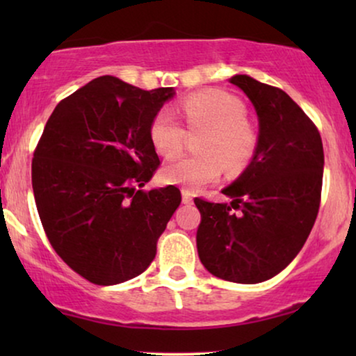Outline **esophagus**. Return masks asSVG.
I'll use <instances>...</instances> for the list:
<instances>
[{"label":"esophagus","mask_w":356,"mask_h":356,"mask_svg":"<svg viewBox=\"0 0 356 356\" xmlns=\"http://www.w3.org/2000/svg\"><path fill=\"white\" fill-rule=\"evenodd\" d=\"M181 196H183V202L184 204H191L193 202V193L189 189H181Z\"/></svg>","instance_id":"esophagus-1"}]
</instances>
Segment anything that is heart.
Listing matches in <instances>:
<instances>
[{"label": "heart", "instance_id": "heart-1", "mask_svg": "<svg viewBox=\"0 0 356 356\" xmlns=\"http://www.w3.org/2000/svg\"><path fill=\"white\" fill-rule=\"evenodd\" d=\"M183 113L189 133L206 134L199 143L202 155L165 165V181L196 189L218 179L223 167L228 173H236L250 163L257 136L246 121L248 111L240 99L225 92H201L183 102ZM149 133L155 150L167 159L181 152L186 143V129L165 110L154 116Z\"/></svg>", "mask_w": 356, "mask_h": 356}]
</instances>
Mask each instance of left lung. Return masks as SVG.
<instances>
[{
  "mask_svg": "<svg viewBox=\"0 0 356 356\" xmlns=\"http://www.w3.org/2000/svg\"><path fill=\"white\" fill-rule=\"evenodd\" d=\"M230 82L254 105L257 147L245 172L222 191L230 204L194 199L201 212L197 252L218 279L259 284L284 270L309 236L323 189V140L279 87L246 74Z\"/></svg>",
  "mask_w": 356,
  "mask_h": 356,
  "instance_id": "1",
  "label": "left lung"
}]
</instances>
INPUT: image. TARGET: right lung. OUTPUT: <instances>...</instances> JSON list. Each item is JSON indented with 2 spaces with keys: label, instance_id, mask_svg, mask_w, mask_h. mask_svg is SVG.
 <instances>
[{
  "label": "right lung",
  "instance_id": "1",
  "mask_svg": "<svg viewBox=\"0 0 356 356\" xmlns=\"http://www.w3.org/2000/svg\"><path fill=\"white\" fill-rule=\"evenodd\" d=\"M173 95L102 76L47 121L32 159L37 211L56 254L92 284L143 274L181 202L175 186L140 189L160 165L150 123Z\"/></svg>",
  "mask_w": 356,
  "mask_h": 356
}]
</instances>
